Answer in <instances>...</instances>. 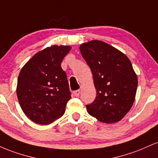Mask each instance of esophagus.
<instances>
[{
    "mask_svg": "<svg viewBox=\"0 0 158 158\" xmlns=\"http://www.w3.org/2000/svg\"><path fill=\"white\" fill-rule=\"evenodd\" d=\"M73 94L74 96H76L77 97H79V94H80V90H75V91H73Z\"/></svg>",
    "mask_w": 158,
    "mask_h": 158,
    "instance_id": "1",
    "label": "esophagus"
}]
</instances>
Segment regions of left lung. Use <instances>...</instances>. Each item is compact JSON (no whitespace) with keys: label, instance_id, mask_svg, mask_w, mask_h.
Segmentation results:
<instances>
[{"label":"left lung","instance_id":"left-lung-1","mask_svg":"<svg viewBox=\"0 0 158 158\" xmlns=\"http://www.w3.org/2000/svg\"><path fill=\"white\" fill-rule=\"evenodd\" d=\"M91 70L97 97L87 110L106 123L122 119L135 102L137 77L128 58L110 44L93 40L79 48Z\"/></svg>","mask_w":158,"mask_h":158}]
</instances>
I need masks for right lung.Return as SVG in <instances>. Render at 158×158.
I'll list each match as a JSON object with an SVG mask.
<instances>
[{"label":"right lung","mask_w":158,"mask_h":158,"mask_svg":"<svg viewBox=\"0 0 158 158\" xmlns=\"http://www.w3.org/2000/svg\"><path fill=\"white\" fill-rule=\"evenodd\" d=\"M70 49L63 45L44 49L21 70L17 97L23 113L34 123L49 125L64 114L71 96L61 63Z\"/></svg>","instance_id":"add662e5"}]
</instances>
